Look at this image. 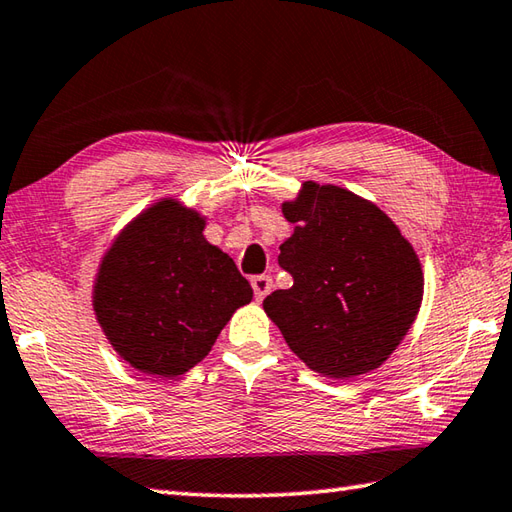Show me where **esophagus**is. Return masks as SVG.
Wrapping results in <instances>:
<instances>
[{
  "instance_id": "1",
  "label": "esophagus",
  "mask_w": 512,
  "mask_h": 512,
  "mask_svg": "<svg viewBox=\"0 0 512 512\" xmlns=\"http://www.w3.org/2000/svg\"><path fill=\"white\" fill-rule=\"evenodd\" d=\"M252 287H254V296L256 300H263L271 289H274V283H271L269 276H254L252 278Z\"/></svg>"
}]
</instances>
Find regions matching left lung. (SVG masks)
<instances>
[{
    "label": "left lung",
    "instance_id": "8db88e82",
    "mask_svg": "<svg viewBox=\"0 0 512 512\" xmlns=\"http://www.w3.org/2000/svg\"><path fill=\"white\" fill-rule=\"evenodd\" d=\"M294 234L278 265L294 285L263 302L309 369L336 380L378 369L420 311V258L380 207L338 185L307 181L283 203Z\"/></svg>",
    "mask_w": 512,
    "mask_h": 512
}]
</instances>
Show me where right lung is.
Returning a JSON list of instances; mask_svg holds the SVG:
<instances>
[{
  "label": "right lung",
  "mask_w": 512,
  "mask_h": 512,
  "mask_svg": "<svg viewBox=\"0 0 512 512\" xmlns=\"http://www.w3.org/2000/svg\"><path fill=\"white\" fill-rule=\"evenodd\" d=\"M205 218L163 198L103 256L92 305L114 351L141 373L176 378L210 353L254 291L203 236Z\"/></svg>",
  "instance_id": "right-lung-1"
}]
</instances>
